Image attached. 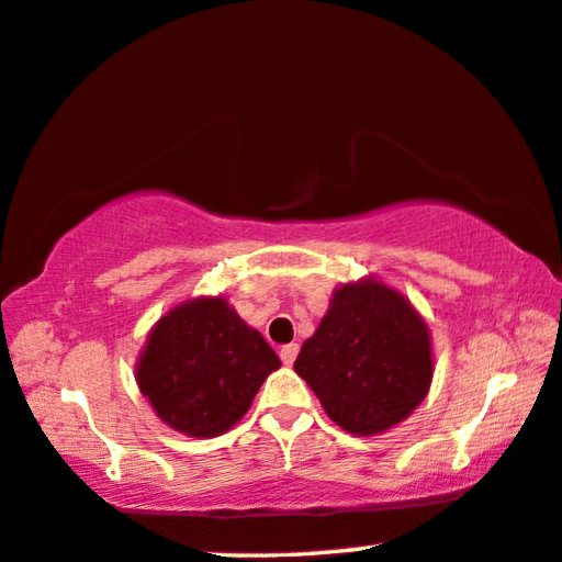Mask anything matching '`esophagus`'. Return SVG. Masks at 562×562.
<instances>
[{"instance_id": "34e87169", "label": "esophagus", "mask_w": 562, "mask_h": 562, "mask_svg": "<svg viewBox=\"0 0 562 562\" xmlns=\"http://www.w3.org/2000/svg\"><path fill=\"white\" fill-rule=\"evenodd\" d=\"M297 352H300V345H295V342L280 347V358H282V362H284V364H292V362H295Z\"/></svg>"}]
</instances>
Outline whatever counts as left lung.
<instances>
[{"mask_svg": "<svg viewBox=\"0 0 562 562\" xmlns=\"http://www.w3.org/2000/svg\"><path fill=\"white\" fill-rule=\"evenodd\" d=\"M432 340L403 292L375 278L335 288L325 317L302 342L295 372L329 420L372 438L403 423L427 397Z\"/></svg>", "mask_w": 562, "mask_h": 562, "instance_id": "left-lung-1", "label": "left lung"}]
</instances>
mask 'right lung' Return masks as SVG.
Listing matches in <instances>:
<instances>
[{"mask_svg": "<svg viewBox=\"0 0 562 562\" xmlns=\"http://www.w3.org/2000/svg\"><path fill=\"white\" fill-rule=\"evenodd\" d=\"M278 368L272 347L225 297H192L149 329L135 378L165 425L190 438H217L243 420Z\"/></svg>", "mask_w": 562, "mask_h": 562, "instance_id": "obj_1", "label": "right lung"}]
</instances>
